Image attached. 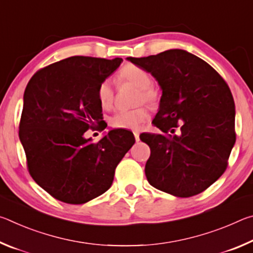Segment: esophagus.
<instances>
[{"label":"esophagus","mask_w":253,"mask_h":253,"mask_svg":"<svg viewBox=\"0 0 253 253\" xmlns=\"http://www.w3.org/2000/svg\"><path fill=\"white\" fill-rule=\"evenodd\" d=\"M134 136H135L136 142H138V140H139V132L137 131V130H135V131H134Z\"/></svg>","instance_id":"obj_1"}]
</instances>
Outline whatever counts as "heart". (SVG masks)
<instances>
[{
	"label": "heart",
	"instance_id": "obj_1",
	"mask_svg": "<svg viewBox=\"0 0 253 253\" xmlns=\"http://www.w3.org/2000/svg\"><path fill=\"white\" fill-rule=\"evenodd\" d=\"M121 78L128 81L139 88L137 95V104L140 102H153L156 98V91L151 87L153 79L151 75L143 68L135 65H128L121 71ZM97 99L101 108L109 109L114 105L115 90L113 81L110 79L102 80L97 88ZM149 118V114L146 107H137L134 109H118L110 117V125L114 128L122 129H138L146 123Z\"/></svg>",
	"mask_w": 253,
	"mask_h": 253
}]
</instances>
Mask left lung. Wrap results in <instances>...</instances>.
<instances>
[{
    "label": "left lung",
    "mask_w": 253,
    "mask_h": 253,
    "mask_svg": "<svg viewBox=\"0 0 253 253\" xmlns=\"http://www.w3.org/2000/svg\"><path fill=\"white\" fill-rule=\"evenodd\" d=\"M160 84L163 93L154 125L145 132L151 148L147 181L178 198L202 193L228 168L235 143L234 100L228 84L213 68L185 50L127 58Z\"/></svg>",
    "instance_id": "obj_1"
}]
</instances>
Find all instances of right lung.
<instances>
[{"mask_svg": "<svg viewBox=\"0 0 253 253\" xmlns=\"http://www.w3.org/2000/svg\"><path fill=\"white\" fill-rule=\"evenodd\" d=\"M122 61L75 55L37 71L25 88L19 136L29 173L61 202L84 204L105 193L135 143L125 129L110 130L97 143L84 137L107 127L97 88Z\"/></svg>", "mask_w": 253, "mask_h": 253, "instance_id": "1", "label": "right lung"}]
</instances>
